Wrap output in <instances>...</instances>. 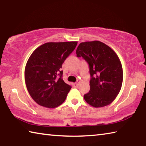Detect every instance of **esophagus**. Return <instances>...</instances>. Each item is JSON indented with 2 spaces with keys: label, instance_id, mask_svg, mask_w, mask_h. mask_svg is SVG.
<instances>
[{
  "label": "esophagus",
  "instance_id": "34e87169",
  "mask_svg": "<svg viewBox=\"0 0 146 146\" xmlns=\"http://www.w3.org/2000/svg\"><path fill=\"white\" fill-rule=\"evenodd\" d=\"M79 83H80V81H79V80H77V81H76V82L73 83V85L74 87H75V88H76V87H78V86Z\"/></svg>",
  "mask_w": 146,
  "mask_h": 146
}]
</instances>
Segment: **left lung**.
I'll use <instances>...</instances> for the list:
<instances>
[{
  "mask_svg": "<svg viewBox=\"0 0 146 146\" xmlns=\"http://www.w3.org/2000/svg\"><path fill=\"white\" fill-rule=\"evenodd\" d=\"M76 53L90 66V90L84 96L86 102L94 108L110 104L119 93L123 81L122 64L117 53L98 40L81 42Z\"/></svg>",
  "mask_w": 146,
  "mask_h": 146,
  "instance_id": "obj_1",
  "label": "left lung"
}]
</instances>
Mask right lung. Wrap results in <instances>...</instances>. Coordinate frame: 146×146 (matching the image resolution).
<instances>
[{
    "label": "right lung",
    "instance_id": "obj_1",
    "mask_svg": "<svg viewBox=\"0 0 146 146\" xmlns=\"http://www.w3.org/2000/svg\"><path fill=\"white\" fill-rule=\"evenodd\" d=\"M77 43L47 42L38 47L29 56L24 71L26 86L38 105L55 108L65 101L71 87L62 77V65Z\"/></svg>",
    "mask_w": 146,
    "mask_h": 146
}]
</instances>
